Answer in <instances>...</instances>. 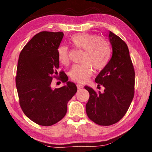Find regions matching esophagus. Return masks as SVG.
I'll return each mask as SVG.
<instances>
[{
	"instance_id": "34e87169",
	"label": "esophagus",
	"mask_w": 152,
	"mask_h": 152,
	"mask_svg": "<svg viewBox=\"0 0 152 152\" xmlns=\"http://www.w3.org/2000/svg\"><path fill=\"white\" fill-rule=\"evenodd\" d=\"M77 88H78V89H81V88H83L84 86L82 85V84H77Z\"/></svg>"
}]
</instances>
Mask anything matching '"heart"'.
Instances as JSON below:
<instances>
[{"label":"heart","instance_id":"b5f03b06","mask_svg":"<svg viewBox=\"0 0 152 152\" xmlns=\"http://www.w3.org/2000/svg\"><path fill=\"white\" fill-rule=\"evenodd\" d=\"M70 43L74 48L82 50L81 64H76L71 69L70 75L74 81L85 82L96 70L104 68L109 63L111 50L109 43L105 38L91 33H76L72 36ZM58 59L63 65L69 62V50L61 45L58 48Z\"/></svg>","mask_w":152,"mask_h":152}]
</instances>
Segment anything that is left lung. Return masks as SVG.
Segmentation results:
<instances>
[{"label": "left lung", "mask_w": 152, "mask_h": 152, "mask_svg": "<svg viewBox=\"0 0 152 152\" xmlns=\"http://www.w3.org/2000/svg\"><path fill=\"white\" fill-rule=\"evenodd\" d=\"M113 54L109 63L95 78L104 92L97 93L84 86L90 97L86 104L90 119L99 125L109 126L122 119L134 96L135 71L127 44L119 36L109 32Z\"/></svg>", "instance_id": "1"}]
</instances>
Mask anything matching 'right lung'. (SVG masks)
<instances>
[{
    "label": "right lung",
    "mask_w": 152,
    "mask_h": 152,
    "mask_svg": "<svg viewBox=\"0 0 152 152\" xmlns=\"http://www.w3.org/2000/svg\"><path fill=\"white\" fill-rule=\"evenodd\" d=\"M63 37V32L37 33L25 45L18 61L15 80L20 108L29 119L42 126L62 119L67 103L77 92L76 84L68 81L62 72L60 79L66 85L51 87L53 78L58 74V48Z\"/></svg>",
    "instance_id": "obj_1"
}]
</instances>
